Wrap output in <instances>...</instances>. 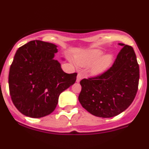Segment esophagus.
<instances>
[{
  "instance_id": "obj_1",
  "label": "esophagus",
  "mask_w": 149,
  "mask_h": 149,
  "mask_svg": "<svg viewBox=\"0 0 149 149\" xmlns=\"http://www.w3.org/2000/svg\"><path fill=\"white\" fill-rule=\"evenodd\" d=\"M81 79H82V74L80 73H78L77 78H76V81H77V82H79V81H81Z\"/></svg>"
}]
</instances>
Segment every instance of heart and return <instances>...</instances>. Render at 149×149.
<instances>
[{
    "label": "heart",
    "mask_w": 149,
    "mask_h": 149,
    "mask_svg": "<svg viewBox=\"0 0 149 149\" xmlns=\"http://www.w3.org/2000/svg\"><path fill=\"white\" fill-rule=\"evenodd\" d=\"M103 51L93 49L86 51L76 59V62L80 66H88L93 63L90 69L92 74L98 75L107 70L113 62V56L110 54L102 56Z\"/></svg>",
    "instance_id": "1"
}]
</instances>
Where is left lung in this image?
Segmentation results:
<instances>
[{
    "instance_id": "1",
    "label": "left lung",
    "mask_w": 149,
    "mask_h": 149,
    "mask_svg": "<svg viewBox=\"0 0 149 149\" xmlns=\"http://www.w3.org/2000/svg\"><path fill=\"white\" fill-rule=\"evenodd\" d=\"M113 65L101 74L83 79L79 101L92 115L112 118L123 112L134 101L138 90L140 70L132 46L120 43Z\"/></svg>"
}]
</instances>
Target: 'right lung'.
Wrapping results in <instances>:
<instances>
[{"instance_id": "1", "label": "right lung", "mask_w": 149, "mask_h": 149, "mask_svg": "<svg viewBox=\"0 0 149 149\" xmlns=\"http://www.w3.org/2000/svg\"><path fill=\"white\" fill-rule=\"evenodd\" d=\"M56 45L32 40L17 51L9 73L11 98L23 115L39 118L54 112L61 93L75 83L77 73L68 74L54 59Z\"/></svg>"}]
</instances>
